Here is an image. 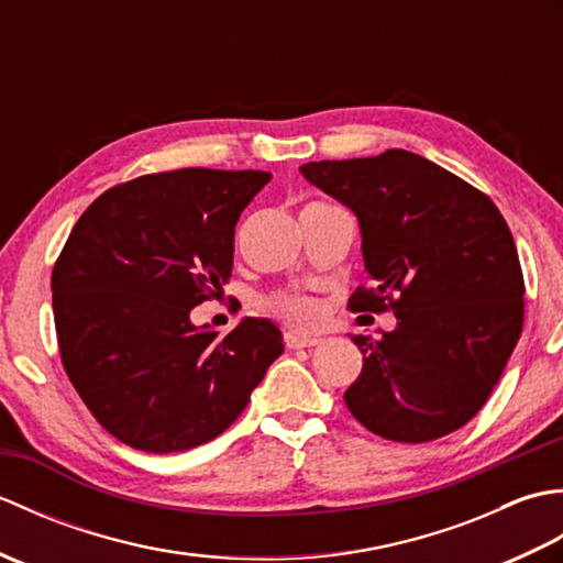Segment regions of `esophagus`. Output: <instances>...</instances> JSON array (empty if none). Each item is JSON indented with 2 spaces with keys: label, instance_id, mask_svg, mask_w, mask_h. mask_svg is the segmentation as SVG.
Segmentation results:
<instances>
[{
  "label": "esophagus",
  "instance_id": "esophagus-1",
  "mask_svg": "<svg viewBox=\"0 0 563 563\" xmlns=\"http://www.w3.org/2000/svg\"><path fill=\"white\" fill-rule=\"evenodd\" d=\"M321 339L317 336H307V333H297V331H288L285 333V345L292 351H300V349H312V345H319Z\"/></svg>",
  "mask_w": 563,
  "mask_h": 563
}]
</instances>
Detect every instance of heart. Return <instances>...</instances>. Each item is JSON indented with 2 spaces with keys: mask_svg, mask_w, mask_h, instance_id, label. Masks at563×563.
<instances>
[{
  "mask_svg": "<svg viewBox=\"0 0 563 563\" xmlns=\"http://www.w3.org/2000/svg\"><path fill=\"white\" fill-rule=\"evenodd\" d=\"M278 309L285 319L297 327H317L321 317L319 305L309 297H283V300H278Z\"/></svg>",
  "mask_w": 563,
  "mask_h": 563,
  "instance_id": "heart-1",
  "label": "heart"
}]
</instances>
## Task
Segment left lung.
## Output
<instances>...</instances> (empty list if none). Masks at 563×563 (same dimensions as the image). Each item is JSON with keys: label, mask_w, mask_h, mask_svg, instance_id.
Here are the masks:
<instances>
[{"label": "left lung", "mask_w": 563, "mask_h": 563, "mask_svg": "<svg viewBox=\"0 0 563 563\" xmlns=\"http://www.w3.org/2000/svg\"><path fill=\"white\" fill-rule=\"evenodd\" d=\"M309 184L355 212L365 271L353 312L397 314L379 339L353 336L363 373L345 389L375 435L428 442L472 421L516 349L525 283L494 200L406 150L300 166Z\"/></svg>", "instance_id": "obj_1"}]
</instances>
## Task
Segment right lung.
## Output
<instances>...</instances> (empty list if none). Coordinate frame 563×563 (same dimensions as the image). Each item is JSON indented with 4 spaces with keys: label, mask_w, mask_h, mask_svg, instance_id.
<instances>
[{
    "label": "right lung",
    "mask_w": 563,
    "mask_h": 563,
    "mask_svg": "<svg viewBox=\"0 0 563 563\" xmlns=\"http://www.w3.org/2000/svg\"><path fill=\"white\" fill-rule=\"evenodd\" d=\"M268 172L176 169L113 186L84 210L53 268L65 373L93 418L154 454L210 442L283 353L268 319L227 336L190 309L230 280L239 214Z\"/></svg>",
    "instance_id": "obj_1"
}]
</instances>
